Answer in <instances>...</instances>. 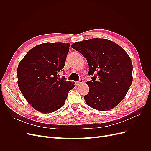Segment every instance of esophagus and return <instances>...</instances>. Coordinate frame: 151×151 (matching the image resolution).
I'll use <instances>...</instances> for the list:
<instances>
[{"instance_id":"34e87169","label":"esophagus","mask_w":151,"mask_h":151,"mask_svg":"<svg viewBox=\"0 0 151 151\" xmlns=\"http://www.w3.org/2000/svg\"><path fill=\"white\" fill-rule=\"evenodd\" d=\"M83 82H84V80H83V79H81L79 81L76 82V85H80V84H83Z\"/></svg>"}]
</instances>
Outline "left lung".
Masks as SVG:
<instances>
[{"mask_svg": "<svg viewBox=\"0 0 151 151\" xmlns=\"http://www.w3.org/2000/svg\"><path fill=\"white\" fill-rule=\"evenodd\" d=\"M71 47L86 58L88 74L93 76L86 83L89 88L84 96L86 104L102 111L116 106L133 80V66L129 55L118 44L104 38L76 42Z\"/></svg>", "mask_w": 151, "mask_h": 151, "instance_id": "1", "label": "left lung"}]
</instances>
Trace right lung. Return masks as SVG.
Masks as SVG:
<instances>
[{
  "label": "right lung",
  "mask_w": 151,
  "mask_h": 151,
  "mask_svg": "<svg viewBox=\"0 0 151 151\" xmlns=\"http://www.w3.org/2000/svg\"><path fill=\"white\" fill-rule=\"evenodd\" d=\"M70 44L45 43L31 48L17 67V84L24 98L36 110L50 113L65 104L75 83L58 78Z\"/></svg>",
  "instance_id": "1"
}]
</instances>
